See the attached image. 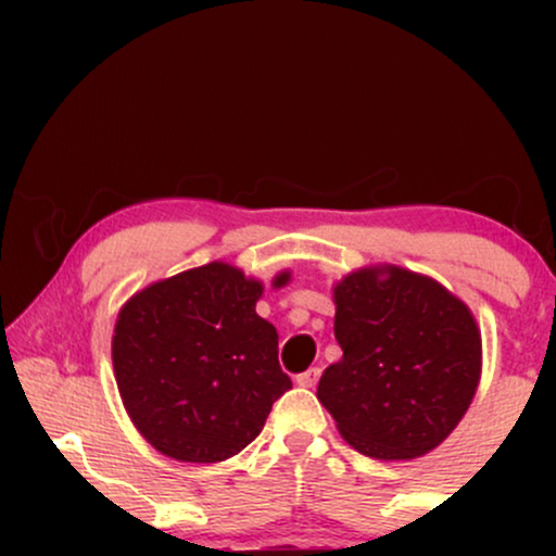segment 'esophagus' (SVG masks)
I'll return each mask as SVG.
<instances>
[{
  "mask_svg": "<svg viewBox=\"0 0 556 556\" xmlns=\"http://www.w3.org/2000/svg\"><path fill=\"white\" fill-rule=\"evenodd\" d=\"M318 376H321V368H308V371L298 374L295 381H298V387H314L318 381Z\"/></svg>",
  "mask_w": 556,
  "mask_h": 556,
  "instance_id": "34e87169",
  "label": "esophagus"
}]
</instances>
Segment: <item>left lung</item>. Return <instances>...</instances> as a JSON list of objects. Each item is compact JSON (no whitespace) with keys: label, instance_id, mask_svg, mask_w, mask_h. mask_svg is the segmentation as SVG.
<instances>
[{"label":"left lung","instance_id":"1","mask_svg":"<svg viewBox=\"0 0 556 556\" xmlns=\"http://www.w3.org/2000/svg\"><path fill=\"white\" fill-rule=\"evenodd\" d=\"M334 303L342 361L316 394L344 442L379 460H413L442 444L481 379V331L468 305L397 266L353 271Z\"/></svg>","mask_w":556,"mask_h":556}]
</instances>
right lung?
<instances>
[{
    "label": "right lung",
    "mask_w": 556,
    "mask_h": 556,
    "mask_svg": "<svg viewBox=\"0 0 556 556\" xmlns=\"http://www.w3.org/2000/svg\"><path fill=\"white\" fill-rule=\"evenodd\" d=\"M279 274L274 285H285ZM261 282L235 266H198L164 279L119 311L112 361L136 429L182 463L238 455L292 387L279 334L256 314Z\"/></svg>",
    "instance_id": "1"
}]
</instances>
